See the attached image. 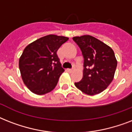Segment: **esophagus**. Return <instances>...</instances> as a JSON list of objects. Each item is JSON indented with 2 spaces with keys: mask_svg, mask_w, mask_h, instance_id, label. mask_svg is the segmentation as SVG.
<instances>
[{
  "mask_svg": "<svg viewBox=\"0 0 132 132\" xmlns=\"http://www.w3.org/2000/svg\"><path fill=\"white\" fill-rule=\"evenodd\" d=\"M72 70H73V69H72V68H71V69H68V72H72Z\"/></svg>",
  "mask_w": 132,
  "mask_h": 132,
  "instance_id": "esophagus-1",
  "label": "esophagus"
}]
</instances>
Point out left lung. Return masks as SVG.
<instances>
[{
  "mask_svg": "<svg viewBox=\"0 0 132 132\" xmlns=\"http://www.w3.org/2000/svg\"><path fill=\"white\" fill-rule=\"evenodd\" d=\"M84 57L83 78L75 85L88 95L99 94L110 84L117 66L114 53L109 46L91 36L72 38Z\"/></svg>",
  "mask_w": 132,
  "mask_h": 132,
  "instance_id": "left-lung-1",
  "label": "left lung"
}]
</instances>
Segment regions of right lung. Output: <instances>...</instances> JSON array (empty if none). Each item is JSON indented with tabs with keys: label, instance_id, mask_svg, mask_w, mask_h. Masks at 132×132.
<instances>
[{
	"label": "right lung",
	"instance_id": "add662e5",
	"mask_svg": "<svg viewBox=\"0 0 132 132\" xmlns=\"http://www.w3.org/2000/svg\"><path fill=\"white\" fill-rule=\"evenodd\" d=\"M68 40L64 36L48 35L24 49L19 60L20 71L24 84L32 92L41 95L55 88L64 71L57 51Z\"/></svg>",
	"mask_w": 132,
	"mask_h": 132
}]
</instances>
